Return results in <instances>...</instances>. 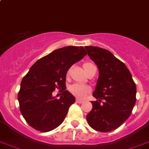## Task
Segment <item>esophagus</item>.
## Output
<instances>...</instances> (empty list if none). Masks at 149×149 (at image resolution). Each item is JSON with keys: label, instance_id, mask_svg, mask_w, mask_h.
Returning a JSON list of instances; mask_svg holds the SVG:
<instances>
[{"label": "esophagus", "instance_id": "1", "mask_svg": "<svg viewBox=\"0 0 149 149\" xmlns=\"http://www.w3.org/2000/svg\"><path fill=\"white\" fill-rule=\"evenodd\" d=\"M76 102H77V103H83L84 102V101L83 100H79V99H77L76 100Z\"/></svg>", "mask_w": 149, "mask_h": 149}]
</instances>
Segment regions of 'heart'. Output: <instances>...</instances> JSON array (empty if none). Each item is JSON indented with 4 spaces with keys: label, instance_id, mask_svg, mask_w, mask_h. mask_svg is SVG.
Here are the masks:
<instances>
[{
    "label": "heart",
    "instance_id": "obj_1",
    "mask_svg": "<svg viewBox=\"0 0 149 149\" xmlns=\"http://www.w3.org/2000/svg\"><path fill=\"white\" fill-rule=\"evenodd\" d=\"M92 65L93 64L90 63H84V68L85 71H86L89 66ZM69 91L77 98L83 99V98H84L86 96L88 93H89L91 89L87 85L80 84H73L70 85L69 86Z\"/></svg>",
    "mask_w": 149,
    "mask_h": 149
}]
</instances>
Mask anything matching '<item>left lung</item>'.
<instances>
[{"mask_svg":"<svg viewBox=\"0 0 149 149\" xmlns=\"http://www.w3.org/2000/svg\"><path fill=\"white\" fill-rule=\"evenodd\" d=\"M85 49L99 70L92 93L97 100L91 101L92 108L86 115V120L95 130L111 132L120 127L131 115L136 102V85L125 63L111 52L92 46Z\"/></svg>","mask_w":149,"mask_h":149,"instance_id":"1","label":"left lung"}]
</instances>
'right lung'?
Returning <instances> with one entry per match:
<instances>
[{
    "label": "right lung",
    "instance_id": "add662e5",
    "mask_svg": "<svg viewBox=\"0 0 149 149\" xmlns=\"http://www.w3.org/2000/svg\"><path fill=\"white\" fill-rule=\"evenodd\" d=\"M83 47L58 49L36 62L20 84L18 100L22 115L29 125L41 132H49L64 121L76 98L65 90L68 69L84 58ZM55 88L63 91L60 99L52 95Z\"/></svg>",
    "mask_w": 149,
    "mask_h": 149
}]
</instances>
